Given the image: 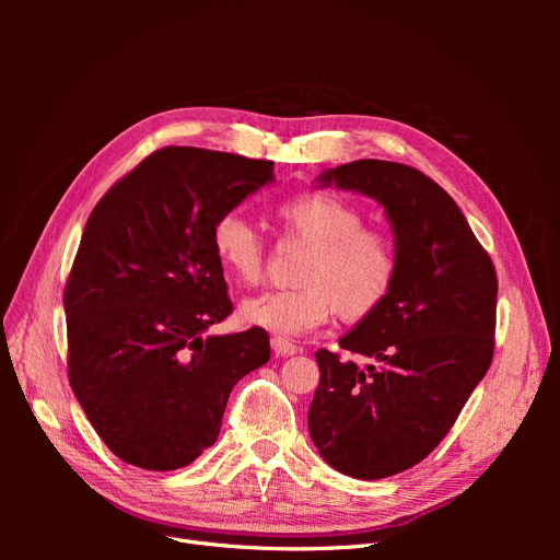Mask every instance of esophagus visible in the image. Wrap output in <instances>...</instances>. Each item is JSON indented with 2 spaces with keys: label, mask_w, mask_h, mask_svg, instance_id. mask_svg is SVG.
<instances>
[{
  "label": "esophagus",
  "mask_w": 560,
  "mask_h": 560,
  "mask_svg": "<svg viewBox=\"0 0 560 560\" xmlns=\"http://www.w3.org/2000/svg\"><path fill=\"white\" fill-rule=\"evenodd\" d=\"M270 348H273L278 358H292V354L299 352V348L292 341H287V338H282V336L270 338Z\"/></svg>",
  "instance_id": "obj_1"
}]
</instances>
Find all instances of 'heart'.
I'll list each match as a JSON object with an SVG mask.
<instances>
[{
  "label": "heart",
  "instance_id": "heart-1",
  "mask_svg": "<svg viewBox=\"0 0 560 560\" xmlns=\"http://www.w3.org/2000/svg\"><path fill=\"white\" fill-rule=\"evenodd\" d=\"M282 229L306 243L296 282L301 287L266 292L241 303V319L278 336H299L329 315L362 322L374 315L393 292L397 249L378 229H364L362 212L327 191H306L282 200L276 210ZM217 261L241 284H257L264 276V241L241 214L229 212L212 226Z\"/></svg>",
  "mask_w": 560,
  "mask_h": 560
}]
</instances>
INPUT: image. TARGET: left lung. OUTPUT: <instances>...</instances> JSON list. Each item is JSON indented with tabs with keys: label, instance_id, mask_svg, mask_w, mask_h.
<instances>
[{
	"label": "left lung",
	"instance_id": "8db88e82",
	"mask_svg": "<svg viewBox=\"0 0 560 560\" xmlns=\"http://www.w3.org/2000/svg\"><path fill=\"white\" fill-rule=\"evenodd\" d=\"M374 198L397 249L383 306L317 350L308 430L325 463L376 481L418 465L448 434L493 360L498 278L455 200L411 165L362 159L317 177Z\"/></svg>",
	"mask_w": 560,
	"mask_h": 560
}]
</instances>
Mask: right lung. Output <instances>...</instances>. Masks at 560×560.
Here are the masks:
<instances>
[{
    "mask_svg": "<svg viewBox=\"0 0 560 560\" xmlns=\"http://www.w3.org/2000/svg\"><path fill=\"white\" fill-rule=\"evenodd\" d=\"M273 179V161L165 147L91 212L65 287L67 369L124 463L191 465L217 442L233 385L268 362L264 329H208L233 311L212 226Z\"/></svg>",
    "mask_w": 560,
    "mask_h": 560,
    "instance_id": "1",
    "label": "right lung"
}]
</instances>
